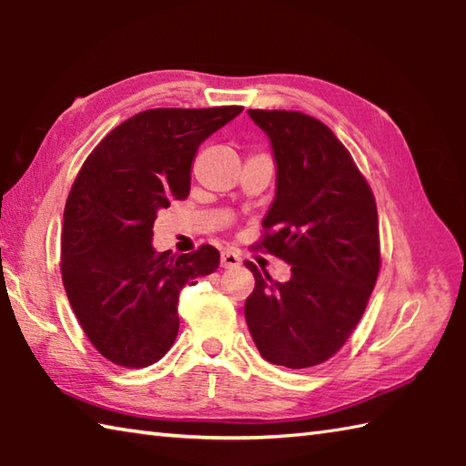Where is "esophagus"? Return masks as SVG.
Here are the masks:
<instances>
[{
  "mask_svg": "<svg viewBox=\"0 0 466 466\" xmlns=\"http://www.w3.org/2000/svg\"><path fill=\"white\" fill-rule=\"evenodd\" d=\"M220 264H222V268H236V266L242 264V258L236 252L224 250L220 256Z\"/></svg>",
  "mask_w": 466,
  "mask_h": 466,
  "instance_id": "1",
  "label": "esophagus"
}]
</instances>
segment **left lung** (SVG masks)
<instances>
[{
    "mask_svg": "<svg viewBox=\"0 0 466 466\" xmlns=\"http://www.w3.org/2000/svg\"><path fill=\"white\" fill-rule=\"evenodd\" d=\"M268 136L276 196L260 246L289 262L274 282L252 262L244 316L272 364L309 369L339 352L359 324L380 268L379 214L349 150L320 120L286 110H248Z\"/></svg>",
    "mask_w": 466,
    "mask_h": 466,
    "instance_id": "left-lung-1",
    "label": "left lung"
}]
</instances>
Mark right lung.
Returning a JSON list of instances; mask_svg holds the SVG:
<instances>
[{"instance_id": "right-lung-1", "label": "right lung", "mask_w": 466, "mask_h": 466, "mask_svg": "<svg viewBox=\"0 0 466 466\" xmlns=\"http://www.w3.org/2000/svg\"><path fill=\"white\" fill-rule=\"evenodd\" d=\"M242 110L136 114L96 146L76 177L64 210L62 280L86 336L117 366L160 360L180 329L177 294L220 264L210 244L157 254L154 222L162 208L190 194L200 144Z\"/></svg>"}]
</instances>
